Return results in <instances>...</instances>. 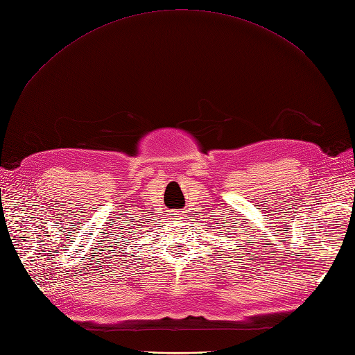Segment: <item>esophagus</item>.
<instances>
[{
    "instance_id": "esophagus-1",
    "label": "esophagus",
    "mask_w": 355,
    "mask_h": 355,
    "mask_svg": "<svg viewBox=\"0 0 355 355\" xmlns=\"http://www.w3.org/2000/svg\"><path fill=\"white\" fill-rule=\"evenodd\" d=\"M170 214H171V219H173V220H179V219H180L179 211H171Z\"/></svg>"
}]
</instances>
